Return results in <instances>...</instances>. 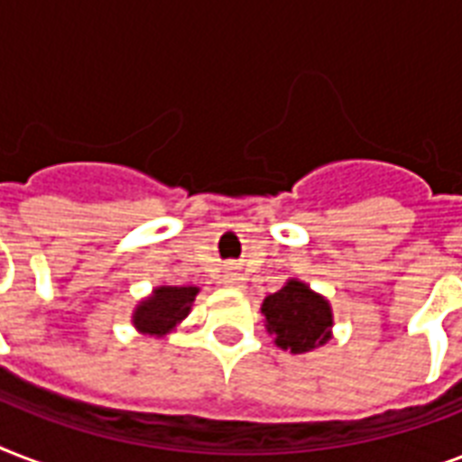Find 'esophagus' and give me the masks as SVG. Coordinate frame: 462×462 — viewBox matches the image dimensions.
I'll return each instance as SVG.
<instances>
[{
  "label": "esophagus",
  "instance_id": "34e87169",
  "mask_svg": "<svg viewBox=\"0 0 462 462\" xmlns=\"http://www.w3.org/2000/svg\"><path fill=\"white\" fill-rule=\"evenodd\" d=\"M245 281V275L239 273L237 268L230 266V268H225V273H223V282L227 285V288H237L239 282Z\"/></svg>",
  "mask_w": 462,
  "mask_h": 462
}]
</instances>
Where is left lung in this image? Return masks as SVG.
I'll return each mask as SVG.
<instances>
[{
    "label": "left lung",
    "instance_id": "1",
    "mask_svg": "<svg viewBox=\"0 0 462 462\" xmlns=\"http://www.w3.org/2000/svg\"><path fill=\"white\" fill-rule=\"evenodd\" d=\"M273 343L290 355H304L333 337V309L323 295L300 278H290L261 304Z\"/></svg>",
    "mask_w": 462,
    "mask_h": 462
}]
</instances>
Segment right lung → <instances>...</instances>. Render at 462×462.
Returning <instances> with one entry per match:
<instances>
[{
  "mask_svg": "<svg viewBox=\"0 0 462 462\" xmlns=\"http://www.w3.org/2000/svg\"><path fill=\"white\" fill-rule=\"evenodd\" d=\"M199 288L196 285H158L134 307V328L151 337L172 333L191 311Z\"/></svg>",
  "mask_w": 462,
  "mask_h": 462,
  "instance_id": "right-lung-1",
  "label": "right lung"
}]
</instances>
